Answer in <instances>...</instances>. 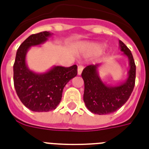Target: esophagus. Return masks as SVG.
I'll list each match as a JSON object with an SVG mask.
<instances>
[{"instance_id":"34e87169","label":"esophagus","mask_w":149,"mask_h":149,"mask_svg":"<svg viewBox=\"0 0 149 149\" xmlns=\"http://www.w3.org/2000/svg\"><path fill=\"white\" fill-rule=\"evenodd\" d=\"M83 70H84V66L83 65H78V68H77V74H81Z\"/></svg>"}]
</instances>
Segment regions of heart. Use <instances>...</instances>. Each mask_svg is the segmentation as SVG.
I'll return each instance as SVG.
<instances>
[{
    "label": "heart",
    "instance_id": "1",
    "mask_svg": "<svg viewBox=\"0 0 149 149\" xmlns=\"http://www.w3.org/2000/svg\"><path fill=\"white\" fill-rule=\"evenodd\" d=\"M79 48L84 54L91 56V55H96L100 52L103 49V45L99 43L86 42L83 43Z\"/></svg>",
    "mask_w": 149,
    "mask_h": 149
}]
</instances>
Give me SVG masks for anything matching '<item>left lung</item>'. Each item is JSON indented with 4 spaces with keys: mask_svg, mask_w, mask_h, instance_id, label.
Instances as JSON below:
<instances>
[{
    "mask_svg": "<svg viewBox=\"0 0 149 149\" xmlns=\"http://www.w3.org/2000/svg\"><path fill=\"white\" fill-rule=\"evenodd\" d=\"M119 48L123 56L128 59L129 70L125 81L117 85H109L99 75L101 64L90 65L84 68L82 78L84 81V101L92 113L104 115L116 111L127 102L132 94L135 82L136 66L130 49L119 41Z\"/></svg>",
    "mask_w": 149,
    "mask_h": 149,
    "instance_id": "8db88e82",
    "label": "left lung"
}]
</instances>
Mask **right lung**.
Segmentation results:
<instances>
[{
	"label": "right lung",
	"instance_id": "obj_1",
	"mask_svg": "<svg viewBox=\"0 0 149 149\" xmlns=\"http://www.w3.org/2000/svg\"><path fill=\"white\" fill-rule=\"evenodd\" d=\"M52 36L49 31H42L26 38L17 49L13 67L16 93L22 104L35 112L55 110L60 103L66 84L77 75V65L68 68L54 65L41 73L29 68L26 63L29 50L45 43Z\"/></svg>",
	"mask_w": 149,
	"mask_h": 149
}]
</instances>
